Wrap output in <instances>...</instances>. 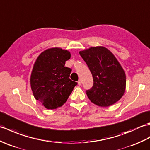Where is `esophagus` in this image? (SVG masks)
<instances>
[{
  "instance_id": "esophagus-1",
  "label": "esophagus",
  "mask_w": 150,
  "mask_h": 150,
  "mask_svg": "<svg viewBox=\"0 0 150 150\" xmlns=\"http://www.w3.org/2000/svg\"><path fill=\"white\" fill-rule=\"evenodd\" d=\"M82 84V81H81V80H79V81H78V85L79 86H81Z\"/></svg>"
}]
</instances>
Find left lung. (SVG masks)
I'll use <instances>...</instances> for the list:
<instances>
[{
    "instance_id": "8db88e82",
    "label": "left lung",
    "mask_w": 150,
    "mask_h": 150,
    "mask_svg": "<svg viewBox=\"0 0 150 150\" xmlns=\"http://www.w3.org/2000/svg\"><path fill=\"white\" fill-rule=\"evenodd\" d=\"M79 54L93 75V86L86 91L91 102L109 107L120 100L126 88V75L112 52L103 47H95Z\"/></svg>"
}]
</instances>
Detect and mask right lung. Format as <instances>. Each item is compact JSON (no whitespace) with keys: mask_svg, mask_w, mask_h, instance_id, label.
<instances>
[{"mask_svg":"<svg viewBox=\"0 0 150 150\" xmlns=\"http://www.w3.org/2000/svg\"><path fill=\"white\" fill-rule=\"evenodd\" d=\"M70 52L52 48L38 57L30 76L33 95L48 109L61 107L67 102L77 82L69 79L71 69L65 67Z\"/></svg>","mask_w":150,"mask_h":150,"instance_id":"add662e5","label":"right lung"}]
</instances>
